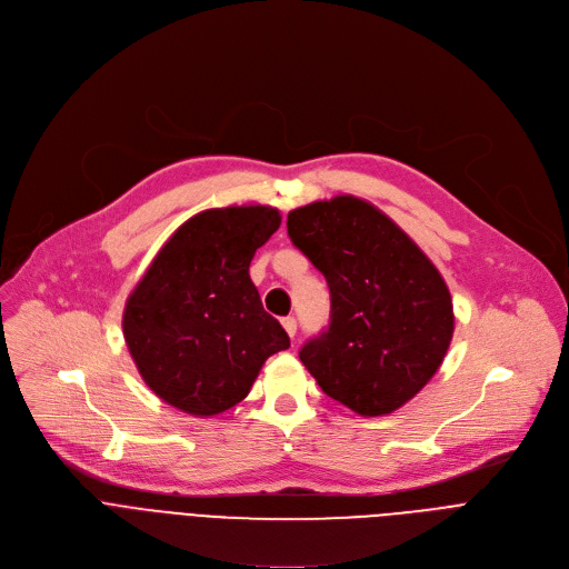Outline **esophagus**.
I'll return each instance as SVG.
<instances>
[{
    "instance_id": "34e87169",
    "label": "esophagus",
    "mask_w": 569,
    "mask_h": 569,
    "mask_svg": "<svg viewBox=\"0 0 569 569\" xmlns=\"http://www.w3.org/2000/svg\"><path fill=\"white\" fill-rule=\"evenodd\" d=\"M282 328L287 330V335H289V337H293V335H296V330H298V323H296V319H293V317H284V319H282Z\"/></svg>"
}]
</instances>
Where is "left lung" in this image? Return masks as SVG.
I'll return each mask as SVG.
<instances>
[{
  "label": "left lung",
  "mask_w": 569,
  "mask_h": 569,
  "mask_svg": "<svg viewBox=\"0 0 569 569\" xmlns=\"http://www.w3.org/2000/svg\"><path fill=\"white\" fill-rule=\"evenodd\" d=\"M287 232L330 289L328 330L300 348V362L362 417L399 410L449 351L445 278L389 216L353 196L289 211Z\"/></svg>",
  "instance_id": "1"
}]
</instances>
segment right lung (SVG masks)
Segmentation results:
<instances>
[{"label":"right lung","instance_id":"obj_1","mask_svg":"<svg viewBox=\"0 0 569 569\" xmlns=\"http://www.w3.org/2000/svg\"><path fill=\"white\" fill-rule=\"evenodd\" d=\"M267 204L196 213L163 243L129 293L122 335L146 385L193 417L226 412L289 335L250 280L254 250L280 228Z\"/></svg>","mask_w":569,"mask_h":569}]
</instances>
